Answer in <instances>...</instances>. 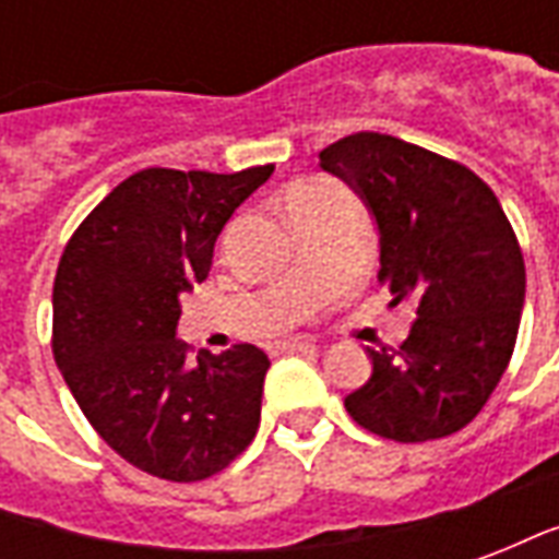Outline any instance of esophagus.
Returning <instances> with one entry per match:
<instances>
[{
	"instance_id": "esophagus-1",
	"label": "esophagus",
	"mask_w": 559,
	"mask_h": 559,
	"mask_svg": "<svg viewBox=\"0 0 559 559\" xmlns=\"http://www.w3.org/2000/svg\"><path fill=\"white\" fill-rule=\"evenodd\" d=\"M278 350L281 353H308V350H317V344L311 338H287V341H278Z\"/></svg>"
}]
</instances>
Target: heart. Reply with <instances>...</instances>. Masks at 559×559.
<instances>
[{"label": "heart", "instance_id": "b5f03b06", "mask_svg": "<svg viewBox=\"0 0 559 559\" xmlns=\"http://www.w3.org/2000/svg\"><path fill=\"white\" fill-rule=\"evenodd\" d=\"M332 188H335V185H329V182H299L296 188H293L290 194H287V209L299 206V203H308V200L326 194V191H332Z\"/></svg>", "mask_w": 559, "mask_h": 559}]
</instances>
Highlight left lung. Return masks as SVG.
Segmentation results:
<instances>
[{
	"label": "left lung",
	"instance_id": "obj_1",
	"mask_svg": "<svg viewBox=\"0 0 559 559\" xmlns=\"http://www.w3.org/2000/svg\"><path fill=\"white\" fill-rule=\"evenodd\" d=\"M320 167L374 215L392 302L416 305L399 350L368 347L371 377L344 407L395 443L461 431L500 383L524 308V257L500 200L464 164L374 131L326 146Z\"/></svg>",
	"mask_w": 559,
	"mask_h": 559
}]
</instances>
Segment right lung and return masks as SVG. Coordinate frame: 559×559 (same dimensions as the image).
<instances>
[{
  "mask_svg": "<svg viewBox=\"0 0 559 559\" xmlns=\"http://www.w3.org/2000/svg\"><path fill=\"white\" fill-rule=\"evenodd\" d=\"M272 170H140L62 251L53 359L98 437L148 476L209 479L254 440L266 353L236 344L188 365L176 323L179 296L206 281L224 224Z\"/></svg>",
  "mask_w": 559,
  "mask_h": 559,
  "instance_id": "1",
  "label": "right lung"
}]
</instances>
